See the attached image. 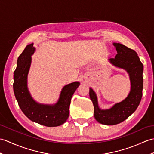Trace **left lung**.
I'll list each match as a JSON object with an SVG mask.
<instances>
[{
  "mask_svg": "<svg viewBox=\"0 0 154 154\" xmlns=\"http://www.w3.org/2000/svg\"><path fill=\"white\" fill-rule=\"evenodd\" d=\"M117 54L109 62L117 68L127 71L131 81V90L123 100L116 103L108 109H101L98 106L96 92L90 88L89 95L94 105V116L98 123L113 125L119 124L129 117L137 109L140 102L143 89L144 66L137 53L122 44L113 42Z\"/></svg>",
  "mask_w": 154,
  "mask_h": 154,
  "instance_id": "left-lung-1",
  "label": "left lung"
}]
</instances>
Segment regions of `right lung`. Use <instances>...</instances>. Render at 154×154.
<instances>
[{
  "mask_svg": "<svg viewBox=\"0 0 154 154\" xmlns=\"http://www.w3.org/2000/svg\"><path fill=\"white\" fill-rule=\"evenodd\" d=\"M36 49L33 43L28 45L17 60L14 73V92L20 109L31 121L46 127H57L66 122L69 114L71 99L79 86V81L64 86L55 103L46 104L35 101L27 87V77Z\"/></svg>",
  "mask_w": 154,
  "mask_h": 154,
  "instance_id": "add662e5",
  "label": "right lung"
}]
</instances>
